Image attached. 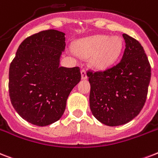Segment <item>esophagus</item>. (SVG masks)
<instances>
[{"instance_id": "34e87169", "label": "esophagus", "mask_w": 158, "mask_h": 158, "mask_svg": "<svg viewBox=\"0 0 158 158\" xmlns=\"http://www.w3.org/2000/svg\"><path fill=\"white\" fill-rule=\"evenodd\" d=\"M81 77L82 79H88V75L86 74V70L84 69H82L81 70Z\"/></svg>"}]
</instances>
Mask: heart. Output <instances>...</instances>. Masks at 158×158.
<instances>
[{
  "instance_id": "1",
  "label": "heart",
  "mask_w": 158,
  "mask_h": 158,
  "mask_svg": "<svg viewBox=\"0 0 158 158\" xmlns=\"http://www.w3.org/2000/svg\"><path fill=\"white\" fill-rule=\"evenodd\" d=\"M123 48L119 36L97 35L82 39L75 44L76 52L84 57H90V65L97 70H104L118 60Z\"/></svg>"
}]
</instances>
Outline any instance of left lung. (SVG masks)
I'll return each mask as SVG.
<instances>
[{
    "mask_svg": "<svg viewBox=\"0 0 158 158\" xmlns=\"http://www.w3.org/2000/svg\"><path fill=\"white\" fill-rule=\"evenodd\" d=\"M121 61L104 71L88 70L89 104L93 116L105 125H123L139 114L148 95L151 66L138 40L123 34Z\"/></svg>",
    "mask_w": 158,
    "mask_h": 158,
    "instance_id": "1",
    "label": "left lung"
}]
</instances>
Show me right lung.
Segmentation results:
<instances>
[{
  "label": "right lung",
  "instance_id": "obj_1",
  "mask_svg": "<svg viewBox=\"0 0 158 158\" xmlns=\"http://www.w3.org/2000/svg\"><path fill=\"white\" fill-rule=\"evenodd\" d=\"M65 33L46 30L22 42L10 66L9 93L17 113L44 127L61 118L70 92L80 81L79 67L60 66Z\"/></svg>",
  "mask_w": 158,
  "mask_h": 158
}]
</instances>
